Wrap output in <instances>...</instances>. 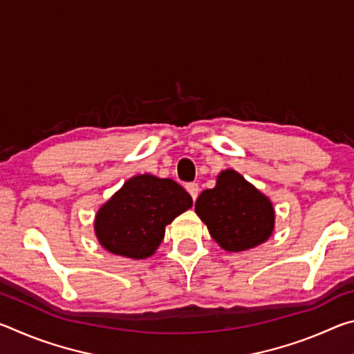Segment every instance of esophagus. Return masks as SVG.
Returning <instances> with one entry per match:
<instances>
[{
    "mask_svg": "<svg viewBox=\"0 0 354 354\" xmlns=\"http://www.w3.org/2000/svg\"><path fill=\"white\" fill-rule=\"evenodd\" d=\"M185 189H187V192L190 194V196H192V200H196V196H198V192H200V187H198V184L196 183H190V184H187L185 185Z\"/></svg>",
    "mask_w": 354,
    "mask_h": 354,
    "instance_id": "34e87169",
    "label": "esophagus"
}]
</instances>
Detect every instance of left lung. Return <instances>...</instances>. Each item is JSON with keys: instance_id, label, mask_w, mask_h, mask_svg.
Listing matches in <instances>:
<instances>
[{"instance_id": "left-lung-1", "label": "left lung", "mask_w": 354, "mask_h": 354, "mask_svg": "<svg viewBox=\"0 0 354 354\" xmlns=\"http://www.w3.org/2000/svg\"><path fill=\"white\" fill-rule=\"evenodd\" d=\"M195 212L226 251H245L270 237L274 211L270 200L234 170L221 171L214 189L201 192Z\"/></svg>"}]
</instances>
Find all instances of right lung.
Here are the masks:
<instances>
[{
    "instance_id": "right-lung-1",
    "label": "right lung",
    "mask_w": 354,
    "mask_h": 354,
    "mask_svg": "<svg viewBox=\"0 0 354 354\" xmlns=\"http://www.w3.org/2000/svg\"><path fill=\"white\" fill-rule=\"evenodd\" d=\"M192 203V196L173 179L134 176L100 209L95 232L111 253L145 259L162 242L165 226Z\"/></svg>"
}]
</instances>
